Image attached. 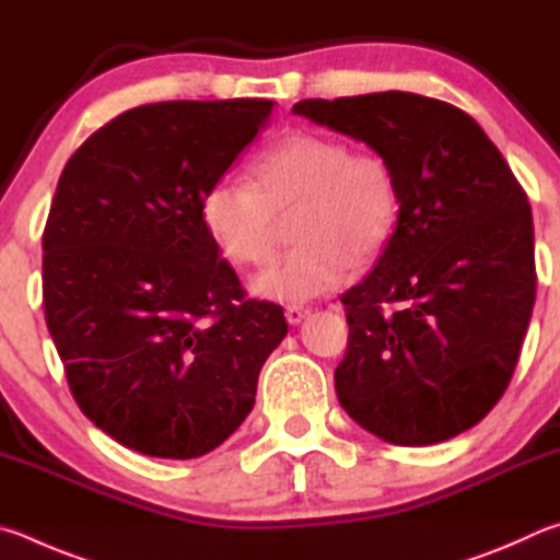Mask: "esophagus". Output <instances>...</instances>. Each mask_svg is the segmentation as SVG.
<instances>
[{
	"label": "esophagus",
	"instance_id": "esophagus-1",
	"mask_svg": "<svg viewBox=\"0 0 560 560\" xmlns=\"http://www.w3.org/2000/svg\"><path fill=\"white\" fill-rule=\"evenodd\" d=\"M310 317V307H302V305H290L285 310V319L290 322V325H300L302 319Z\"/></svg>",
	"mask_w": 560,
	"mask_h": 560
}]
</instances>
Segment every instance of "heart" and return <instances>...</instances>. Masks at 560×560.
<instances>
[{
    "instance_id": "1",
    "label": "heart",
    "mask_w": 560,
    "mask_h": 560,
    "mask_svg": "<svg viewBox=\"0 0 560 560\" xmlns=\"http://www.w3.org/2000/svg\"><path fill=\"white\" fill-rule=\"evenodd\" d=\"M253 184L223 176L201 196V223L235 268L268 260L275 215L290 221L295 248L250 280L255 298L300 305L337 290L351 268L386 248L398 219V184L374 152L331 135L290 132L250 166Z\"/></svg>"
}]
</instances>
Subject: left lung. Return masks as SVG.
<instances>
[{"label":"left lung","instance_id":"left-lung-1","mask_svg":"<svg viewBox=\"0 0 560 560\" xmlns=\"http://www.w3.org/2000/svg\"><path fill=\"white\" fill-rule=\"evenodd\" d=\"M292 113L390 164L398 221L376 268L341 295V408L394 445H433L504 396L536 300L532 206L459 107L416 93L300 101Z\"/></svg>","mask_w":560,"mask_h":560}]
</instances>
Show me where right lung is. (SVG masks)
Instances as JSON below:
<instances>
[{
	"label": "right lung",
	"instance_id": "right-lung-1",
	"mask_svg": "<svg viewBox=\"0 0 560 560\" xmlns=\"http://www.w3.org/2000/svg\"><path fill=\"white\" fill-rule=\"evenodd\" d=\"M270 101L132 107L78 147L44 231V312L75 404L150 457L211 453L253 410L280 305L245 300L201 196L253 142Z\"/></svg>",
	"mask_w": 560,
	"mask_h": 560
}]
</instances>
